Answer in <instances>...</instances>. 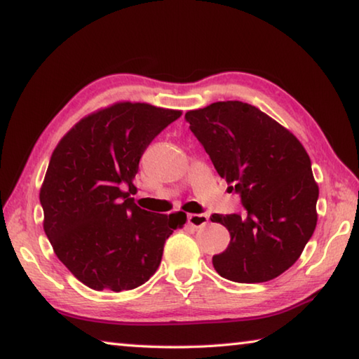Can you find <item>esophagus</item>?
<instances>
[{
  "instance_id": "obj_1",
  "label": "esophagus",
  "mask_w": 359,
  "mask_h": 359,
  "mask_svg": "<svg viewBox=\"0 0 359 359\" xmlns=\"http://www.w3.org/2000/svg\"><path fill=\"white\" fill-rule=\"evenodd\" d=\"M209 222V217L205 214H190L188 215V224L193 228H199V226H204L205 223Z\"/></svg>"
}]
</instances>
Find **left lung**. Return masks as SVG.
Returning <instances> with one entry per match:
<instances>
[{"label": "left lung", "mask_w": 359, "mask_h": 359, "mask_svg": "<svg viewBox=\"0 0 359 359\" xmlns=\"http://www.w3.org/2000/svg\"><path fill=\"white\" fill-rule=\"evenodd\" d=\"M218 175L241 193L247 217L214 214L231 241L212 263L222 277L261 283L301 257L317 226L318 185L311 158L293 133L258 107L218 101L185 114Z\"/></svg>", "instance_id": "1"}]
</instances>
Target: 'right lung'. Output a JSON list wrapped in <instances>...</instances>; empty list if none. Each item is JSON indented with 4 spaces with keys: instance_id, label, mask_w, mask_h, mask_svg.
Masks as SVG:
<instances>
[{
    "instance_id": "1",
    "label": "right lung",
    "mask_w": 359,
    "mask_h": 359,
    "mask_svg": "<svg viewBox=\"0 0 359 359\" xmlns=\"http://www.w3.org/2000/svg\"><path fill=\"white\" fill-rule=\"evenodd\" d=\"M182 111L120 101L85 115L60 139L39 199L46 236L77 280L101 291L141 287L187 214H150L130 190L149 144Z\"/></svg>"
}]
</instances>
